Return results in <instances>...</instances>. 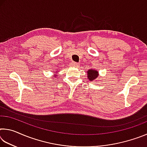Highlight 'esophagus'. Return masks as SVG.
<instances>
[{"label": "esophagus", "instance_id": "34e87169", "mask_svg": "<svg viewBox=\"0 0 147 147\" xmlns=\"http://www.w3.org/2000/svg\"><path fill=\"white\" fill-rule=\"evenodd\" d=\"M78 63H76V62H73V63H71V65L73 67H76L78 66Z\"/></svg>", "mask_w": 147, "mask_h": 147}]
</instances>
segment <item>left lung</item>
Returning <instances> with one entry per match:
<instances>
[{"label": "left lung", "mask_w": 147, "mask_h": 147, "mask_svg": "<svg viewBox=\"0 0 147 147\" xmlns=\"http://www.w3.org/2000/svg\"><path fill=\"white\" fill-rule=\"evenodd\" d=\"M87 74H88V78L90 81H93L97 78L98 74V71L94 69H89L87 71Z\"/></svg>", "instance_id": "1"}]
</instances>
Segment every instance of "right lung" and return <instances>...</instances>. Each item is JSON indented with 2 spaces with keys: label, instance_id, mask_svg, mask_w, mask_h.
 I'll return each instance as SVG.
<instances>
[{
  "label": "right lung",
  "instance_id": "add662e5",
  "mask_svg": "<svg viewBox=\"0 0 147 147\" xmlns=\"http://www.w3.org/2000/svg\"><path fill=\"white\" fill-rule=\"evenodd\" d=\"M58 72H59L58 71H56V73H58ZM58 74H54V75L53 76H54V77H58Z\"/></svg>",
  "mask_w": 147,
  "mask_h": 147
}]
</instances>
